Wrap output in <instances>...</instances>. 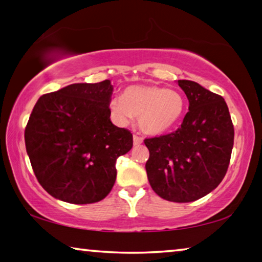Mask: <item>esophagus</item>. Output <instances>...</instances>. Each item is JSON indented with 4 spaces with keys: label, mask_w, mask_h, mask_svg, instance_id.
Instances as JSON below:
<instances>
[{
    "label": "esophagus",
    "mask_w": 262,
    "mask_h": 262,
    "mask_svg": "<svg viewBox=\"0 0 262 262\" xmlns=\"http://www.w3.org/2000/svg\"><path fill=\"white\" fill-rule=\"evenodd\" d=\"M133 142H134V145H140L142 142H143V140H142L140 136L134 135V136H133Z\"/></svg>",
    "instance_id": "1"
}]
</instances>
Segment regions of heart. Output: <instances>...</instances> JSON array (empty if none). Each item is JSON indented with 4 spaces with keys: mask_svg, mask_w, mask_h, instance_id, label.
Segmentation results:
<instances>
[{
    "mask_svg": "<svg viewBox=\"0 0 262 262\" xmlns=\"http://www.w3.org/2000/svg\"><path fill=\"white\" fill-rule=\"evenodd\" d=\"M112 118L119 125H127L137 117L140 129L157 136L172 129L183 117L185 99L179 91L156 85L128 86L121 97L110 103Z\"/></svg>",
    "mask_w": 262,
    "mask_h": 262,
    "instance_id": "1",
    "label": "heart"
}]
</instances>
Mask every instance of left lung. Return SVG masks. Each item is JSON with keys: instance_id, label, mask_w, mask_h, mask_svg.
<instances>
[{"instance_id": "obj_1", "label": "left lung", "mask_w": 262, "mask_h": 262, "mask_svg": "<svg viewBox=\"0 0 262 262\" xmlns=\"http://www.w3.org/2000/svg\"><path fill=\"white\" fill-rule=\"evenodd\" d=\"M189 101L181 127L145 139V170L154 192L164 200L192 202L214 190L227 173L233 147V125L223 97L200 84L179 79Z\"/></svg>"}]
</instances>
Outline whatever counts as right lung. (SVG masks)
Instances as JSON below:
<instances>
[{"label": "right lung", "instance_id": "add662e5", "mask_svg": "<svg viewBox=\"0 0 262 262\" xmlns=\"http://www.w3.org/2000/svg\"><path fill=\"white\" fill-rule=\"evenodd\" d=\"M113 85L75 83L43 95L25 128V145L43 189L57 200L86 205L107 195L117 178L118 157L133 135L111 121Z\"/></svg>", "mask_w": 262, "mask_h": 262}]
</instances>
